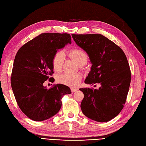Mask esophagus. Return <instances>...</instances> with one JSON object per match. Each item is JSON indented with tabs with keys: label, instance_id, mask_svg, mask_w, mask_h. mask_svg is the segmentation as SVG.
I'll list each match as a JSON object with an SVG mask.
<instances>
[{
	"label": "esophagus",
	"instance_id": "obj_1",
	"mask_svg": "<svg viewBox=\"0 0 146 146\" xmlns=\"http://www.w3.org/2000/svg\"><path fill=\"white\" fill-rule=\"evenodd\" d=\"M71 90L72 92H75V91H77V90H78V89H77V88H71Z\"/></svg>",
	"mask_w": 146,
	"mask_h": 146
}]
</instances>
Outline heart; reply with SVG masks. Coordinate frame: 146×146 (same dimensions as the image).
Listing matches in <instances>:
<instances>
[{"label":"heart","mask_w":146,"mask_h":146,"mask_svg":"<svg viewBox=\"0 0 146 146\" xmlns=\"http://www.w3.org/2000/svg\"><path fill=\"white\" fill-rule=\"evenodd\" d=\"M69 57L72 59L80 66L86 64L88 60L87 54L82 49L78 48L72 49L68 52ZM64 60V54L63 51H58L54 54L52 59V64L56 71H60L62 68ZM82 77L78 74H71L65 73L60 75L58 78V82L67 86L75 87L81 82Z\"/></svg>","instance_id":"1"}]
</instances>
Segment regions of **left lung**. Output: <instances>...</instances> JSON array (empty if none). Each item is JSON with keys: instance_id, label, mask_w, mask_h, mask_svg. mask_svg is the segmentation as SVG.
I'll return each mask as SVG.
<instances>
[{"instance_id": "1", "label": "left lung", "mask_w": 146, "mask_h": 146, "mask_svg": "<svg viewBox=\"0 0 146 146\" xmlns=\"http://www.w3.org/2000/svg\"><path fill=\"white\" fill-rule=\"evenodd\" d=\"M92 63L84 83H100L98 89L80 88L83 114L94 121L107 122L119 113L126 101L131 72L126 56L118 45L102 34H72Z\"/></svg>"}]
</instances>
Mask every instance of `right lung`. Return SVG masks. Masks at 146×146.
<instances>
[{"instance_id": "add662e5", "label": "right lung", "mask_w": 146, "mask_h": 146, "mask_svg": "<svg viewBox=\"0 0 146 146\" xmlns=\"http://www.w3.org/2000/svg\"><path fill=\"white\" fill-rule=\"evenodd\" d=\"M68 43L70 34L42 33L19 49L15 57L11 84L20 109L36 121L46 120L56 115L62 107V97L71 93L66 85L57 84L50 89L43 83L54 73V54Z\"/></svg>"}]
</instances>
